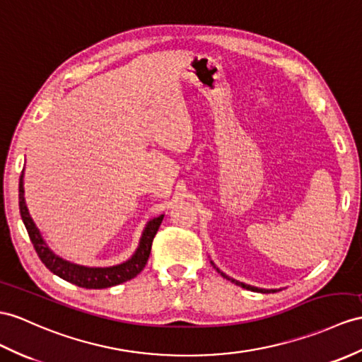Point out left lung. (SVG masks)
<instances>
[{
	"mask_svg": "<svg viewBox=\"0 0 362 362\" xmlns=\"http://www.w3.org/2000/svg\"><path fill=\"white\" fill-rule=\"evenodd\" d=\"M210 264H211V266H214V267L216 269V272H218V273H221V276H223V278H226V279H228V281H232V283H235L236 286H241L243 288L252 290V292H259V293H275V292H278V290H281V288H261V287H255V286H250V284L241 283V281H236V279L230 278V276H228V275H226L224 272L219 270V269L215 266V262H214V261H210Z\"/></svg>",
	"mask_w": 362,
	"mask_h": 362,
	"instance_id": "left-lung-1",
	"label": "left lung"
}]
</instances>
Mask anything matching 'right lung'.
<instances>
[{
	"mask_svg": "<svg viewBox=\"0 0 362 362\" xmlns=\"http://www.w3.org/2000/svg\"><path fill=\"white\" fill-rule=\"evenodd\" d=\"M20 214L25 228H28L33 247L37 250L40 259L44 262V266H46L52 273H55L57 276L67 281V283H72L78 287L84 288H107L112 286H118L126 283V281L132 278H135L138 273H141V270L146 267L148 255H151L152 249V241L164 218V215H160L152 218L151 221H147L143 233H141L136 250L124 262L110 267H87L58 257V255L49 247L47 243L44 241L40 228L33 223V219L29 214V209L25 206L24 170L20 176Z\"/></svg>",
	"mask_w": 362,
	"mask_h": 362,
	"instance_id": "add662e5",
	"label": "right lung"
}]
</instances>
